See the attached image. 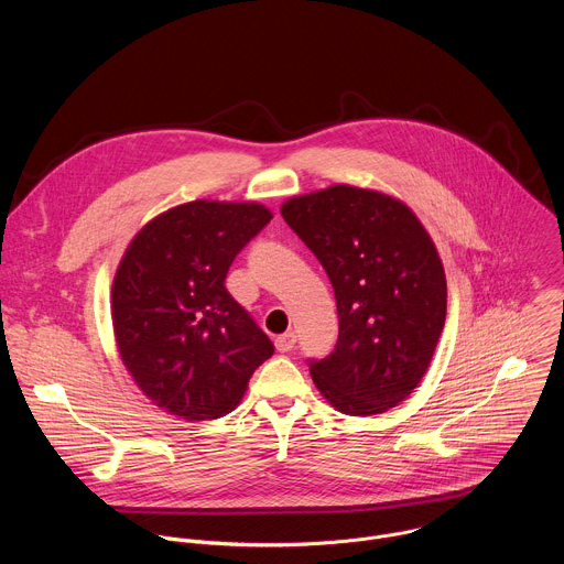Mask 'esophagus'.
Masks as SVG:
<instances>
[{"label":"esophagus","instance_id":"esophagus-1","mask_svg":"<svg viewBox=\"0 0 564 564\" xmlns=\"http://www.w3.org/2000/svg\"><path fill=\"white\" fill-rule=\"evenodd\" d=\"M294 344H296V335L290 330V333H283V335H279L276 339H274V346H276V350L279 352H290L292 348H294Z\"/></svg>","mask_w":564,"mask_h":564}]
</instances>
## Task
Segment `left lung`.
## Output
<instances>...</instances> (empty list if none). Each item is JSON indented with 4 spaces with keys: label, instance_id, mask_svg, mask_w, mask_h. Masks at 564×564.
Wrapping results in <instances>:
<instances>
[{
    "label": "left lung",
    "instance_id": "obj_1",
    "mask_svg": "<svg viewBox=\"0 0 564 564\" xmlns=\"http://www.w3.org/2000/svg\"><path fill=\"white\" fill-rule=\"evenodd\" d=\"M281 216L324 265L339 339L310 375L355 417L401 404L426 375L446 321V274L426 227L399 198L333 185L288 198Z\"/></svg>",
    "mask_w": 564,
    "mask_h": 564
}]
</instances>
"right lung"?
Wrapping results in <instances>:
<instances>
[{
	"label": "right lung",
	"mask_w": 564,
	"mask_h": 564,
	"mask_svg": "<svg viewBox=\"0 0 564 564\" xmlns=\"http://www.w3.org/2000/svg\"><path fill=\"white\" fill-rule=\"evenodd\" d=\"M261 203L192 200L151 218L127 246L111 288L120 359L151 404L205 422L234 411L274 346L225 288Z\"/></svg>",
	"instance_id": "1"
}]
</instances>
